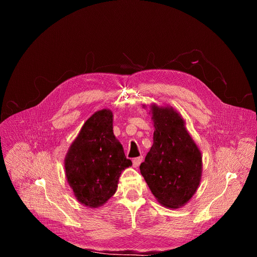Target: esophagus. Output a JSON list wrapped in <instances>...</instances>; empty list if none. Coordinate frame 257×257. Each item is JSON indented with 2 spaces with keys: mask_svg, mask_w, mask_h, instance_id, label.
I'll list each match as a JSON object with an SVG mask.
<instances>
[{
  "mask_svg": "<svg viewBox=\"0 0 257 257\" xmlns=\"http://www.w3.org/2000/svg\"><path fill=\"white\" fill-rule=\"evenodd\" d=\"M142 161H143V157L142 156H140V157H138V158H134L133 159V168H138V167H140V165L142 164Z\"/></svg>",
  "mask_w": 257,
  "mask_h": 257,
  "instance_id": "obj_1",
  "label": "esophagus"
}]
</instances>
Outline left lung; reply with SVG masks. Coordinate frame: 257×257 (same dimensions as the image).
Returning <instances> with one entry per match:
<instances>
[{
	"instance_id": "left-lung-1",
	"label": "left lung",
	"mask_w": 257,
	"mask_h": 257,
	"mask_svg": "<svg viewBox=\"0 0 257 257\" xmlns=\"http://www.w3.org/2000/svg\"><path fill=\"white\" fill-rule=\"evenodd\" d=\"M153 120V145L140 169L159 203L172 209L184 206L202 178V154L185 127V119L169 105L143 104Z\"/></svg>"
}]
</instances>
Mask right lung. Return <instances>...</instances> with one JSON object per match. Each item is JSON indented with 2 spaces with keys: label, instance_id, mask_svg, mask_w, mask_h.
<instances>
[{
  "label": "right lung",
  "instance_id": "obj_1",
  "mask_svg": "<svg viewBox=\"0 0 257 257\" xmlns=\"http://www.w3.org/2000/svg\"><path fill=\"white\" fill-rule=\"evenodd\" d=\"M108 108L90 115L64 158L66 181L75 198L89 208L104 205L116 192L121 172L132 166L113 134Z\"/></svg>",
  "mask_w": 257,
  "mask_h": 257
}]
</instances>
